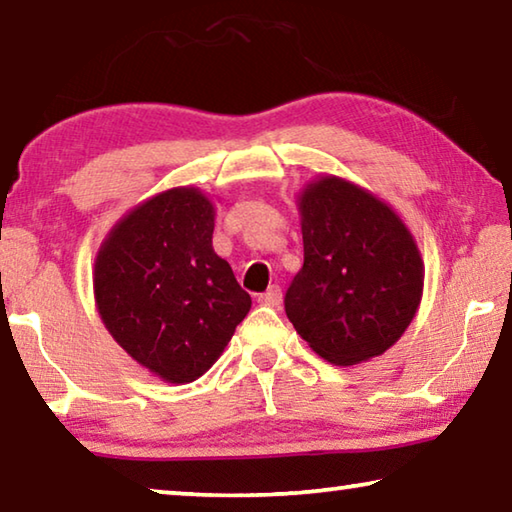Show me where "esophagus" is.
Wrapping results in <instances>:
<instances>
[{
  "label": "esophagus",
  "mask_w": 512,
  "mask_h": 512,
  "mask_svg": "<svg viewBox=\"0 0 512 512\" xmlns=\"http://www.w3.org/2000/svg\"><path fill=\"white\" fill-rule=\"evenodd\" d=\"M259 302L268 307H280V302H282L280 287H271L266 293H262V296H259Z\"/></svg>",
  "instance_id": "34e87169"
}]
</instances>
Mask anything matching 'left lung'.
Wrapping results in <instances>:
<instances>
[{
  "mask_svg": "<svg viewBox=\"0 0 512 512\" xmlns=\"http://www.w3.org/2000/svg\"><path fill=\"white\" fill-rule=\"evenodd\" d=\"M296 205L305 264L284 298L289 320L334 366L379 357L418 314V241L386 201L332 173L309 180Z\"/></svg>",
  "mask_w": 512,
  "mask_h": 512,
  "instance_id": "left-lung-1",
  "label": "left lung"
}]
</instances>
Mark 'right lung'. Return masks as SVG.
<instances>
[{
	"label": "right lung",
	"instance_id": "obj_1",
	"mask_svg": "<svg viewBox=\"0 0 512 512\" xmlns=\"http://www.w3.org/2000/svg\"><path fill=\"white\" fill-rule=\"evenodd\" d=\"M214 219L216 205L203 189H164L121 216L94 257L101 323L164 384L205 375L253 305L214 253Z\"/></svg>",
	"mask_w": 512,
	"mask_h": 512
}]
</instances>
